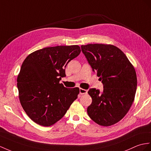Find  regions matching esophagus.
<instances>
[{"instance_id": "1", "label": "esophagus", "mask_w": 151, "mask_h": 151, "mask_svg": "<svg viewBox=\"0 0 151 151\" xmlns=\"http://www.w3.org/2000/svg\"><path fill=\"white\" fill-rule=\"evenodd\" d=\"M79 93L81 95H83V94H86L87 93V90L83 89V88H80L79 89Z\"/></svg>"}]
</instances>
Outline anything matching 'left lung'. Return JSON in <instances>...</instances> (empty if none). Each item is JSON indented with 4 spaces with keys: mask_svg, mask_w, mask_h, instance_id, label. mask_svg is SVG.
<instances>
[{
    "mask_svg": "<svg viewBox=\"0 0 151 151\" xmlns=\"http://www.w3.org/2000/svg\"><path fill=\"white\" fill-rule=\"evenodd\" d=\"M81 47L104 88L102 91L95 88L88 91L92 99L88 115L100 126H112L124 118L134 101L137 86L135 69L116 46L95 43Z\"/></svg>",
    "mask_w": 151,
    "mask_h": 151,
    "instance_id": "1",
    "label": "left lung"
}]
</instances>
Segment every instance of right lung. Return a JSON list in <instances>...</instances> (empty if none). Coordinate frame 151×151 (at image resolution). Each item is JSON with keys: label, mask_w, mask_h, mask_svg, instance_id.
Segmentation results:
<instances>
[{"label": "right lung", "mask_w": 151, "mask_h": 151, "mask_svg": "<svg viewBox=\"0 0 151 151\" xmlns=\"http://www.w3.org/2000/svg\"><path fill=\"white\" fill-rule=\"evenodd\" d=\"M81 52L78 45L43 48L25 59L17 78L20 104L32 121L42 126L56 123L78 98L79 88L60 83L65 67Z\"/></svg>", "instance_id": "add662e5"}]
</instances>
